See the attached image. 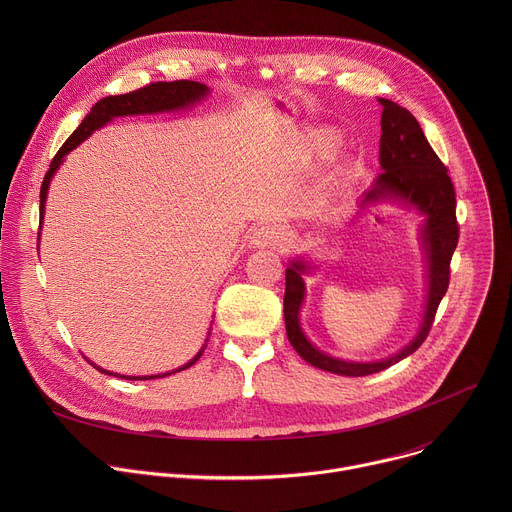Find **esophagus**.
Instances as JSON below:
<instances>
[{
    "mask_svg": "<svg viewBox=\"0 0 512 512\" xmlns=\"http://www.w3.org/2000/svg\"><path fill=\"white\" fill-rule=\"evenodd\" d=\"M289 241V233L283 225L277 223H269L259 227L253 237H251V245L253 247H267V249H281L285 247Z\"/></svg>",
    "mask_w": 512,
    "mask_h": 512,
    "instance_id": "esophagus-1",
    "label": "esophagus"
}]
</instances>
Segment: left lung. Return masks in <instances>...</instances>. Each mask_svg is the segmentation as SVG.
Instances as JSON below:
<instances>
[{"mask_svg":"<svg viewBox=\"0 0 512 512\" xmlns=\"http://www.w3.org/2000/svg\"><path fill=\"white\" fill-rule=\"evenodd\" d=\"M379 103L383 105L379 148L383 172L377 176L373 188L364 194L362 204L379 200H405L425 216L421 241L427 259L429 287L421 328L405 348L377 362H352L324 354L306 338L300 326V308L306 294L302 273H306L310 267L306 261L296 259L285 269L283 318L287 340L312 367L344 377H364L385 371L423 344L431 330L437 306H440L448 291L450 261L460 237V227L456 221V192L452 178L448 176V168L431 150L417 119L405 107L389 99H379Z\"/></svg>","mask_w":512,"mask_h":512,"instance_id":"1","label":"left lung"}]
</instances>
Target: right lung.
<instances>
[{
  "mask_svg": "<svg viewBox=\"0 0 512 512\" xmlns=\"http://www.w3.org/2000/svg\"><path fill=\"white\" fill-rule=\"evenodd\" d=\"M208 87L202 85V83H196V81H172V83H150L145 85L137 91H131V93H125V95H115V97H105L101 99L99 103L93 105L91 113L83 119V123L75 129V133H72L62 148L58 150V154L54 156V160L50 162V168L44 176V182H42V188H40V216H44V204H46V194H48V184L54 176V172L58 170V166L62 164L64 156L75 150L79 143H83L95 129L103 127L105 123H109L113 117H123V115H141V113H162V111H178V109H184V107H190L194 105L196 101L204 99L208 95ZM210 336V332H208ZM208 342V338H206ZM206 342L202 344V348L198 350V354L186 362L184 367L172 371V373H178V371H184L188 367H192V364L202 356L204 348H206ZM91 362V360H89ZM93 364V362H91ZM93 367L101 373H107V375H113V377H119L115 373H109L101 367H97V364H93ZM172 373H164V375H152V377H125L121 375V379H131V381H150V379H158V377H168Z\"/></svg>",
  "mask_w": 512,
  "mask_h": 512,
  "instance_id": "obj_1",
  "label": "right lung"
}]
</instances>
